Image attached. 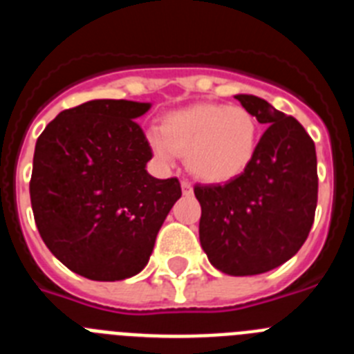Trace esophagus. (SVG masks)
I'll use <instances>...</instances> for the list:
<instances>
[{
  "label": "esophagus",
  "mask_w": 354,
  "mask_h": 354,
  "mask_svg": "<svg viewBox=\"0 0 354 354\" xmlns=\"http://www.w3.org/2000/svg\"><path fill=\"white\" fill-rule=\"evenodd\" d=\"M180 186H183V193H184V195H192V193H193V186H192V183H189V180L184 179L183 183H180Z\"/></svg>",
  "instance_id": "esophagus-1"
}]
</instances>
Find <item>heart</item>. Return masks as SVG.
Here are the masks:
<instances>
[{
	"label": "heart",
	"mask_w": 354,
	"mask_h": 354,
	"mask_svg": "<svg viewBox=\"0 0 354 354\" xmlns=\"http://www.w3.org/2000/svg\"><path fill=\"white\" fill-rule=\"evenodd\" d=\"M259 122L243 106L200 102L162 118L161 133L149 134L154 154L171 161L186 156L193 175L205 183H227L248 168L259 147Z\"/></svg>",
	"instance_id": "obj_1"
}]
</instances>
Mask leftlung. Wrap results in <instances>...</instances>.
<instances>
[{
    "mask_svg": "<svg viewBox=\"0 0 354 354\" xmlns=\"http://www.w3.org/2000/svg\"><path fill=\"white\" fill-rule=\"evenodd\" d=\"M268 129L245 171L225 184H196L200 245L232 277L271 271L298 253L317 207L314 140L294 117L255 95H236Z\"/></svg>",
    "mask_w": 354,
    "mask_h": 354,
    "instance_id": "obj_1",
    "label": "left lung"
}]
</instances>
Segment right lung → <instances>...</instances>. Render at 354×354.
<instances>
[{"label":"right lung","mask_w":354,"mask_h":354,"mask_svg":"<svg viewBox=\"0 0 354 354\" xmlns=\"http://www.w3.org/2000/svg\"><path fill=\"white\" fill-rule=\"evenodd\" d=\"M149 108L88 101L64 109L37 140L30 198L39 234L62 264L90 280L140 273L183 195L177 177L145 170L152 149L134 118Z\"/></svg>","instance_id":"add662e5"}]
</instances>
